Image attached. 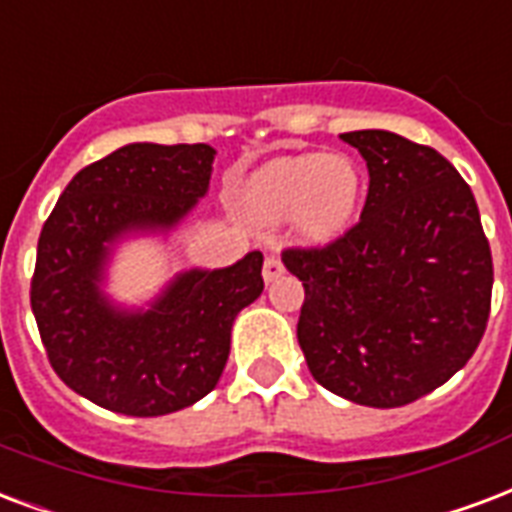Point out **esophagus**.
<instances>
[{
	"mask_svg": "<svg viewBox=\"0 0 512 512\" xmlns=\"http://www.w3.org/2000/svg\"><path fill=\"white\" fill-rule=\"evenodd\" d=\"M283 272H286V267H283V259H280V256H275V253H272V256H267V259H264V280H267V283H272L275 278H280Z\"/></svg>",
	"mask_w": 512,
	"mask_h": 512,
	"instance_id": "obj_1",
	"label": "esophagus"
}]
</instances>
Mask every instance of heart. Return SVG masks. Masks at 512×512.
Returning a JSON list of instances; mask_svg holds the SVG:
<instances>
[{"instance_id": "heart-1", "label": "heart", "mask_w": 512, "mask_h": 512, "mask_svg": "<svg viewBox=\"0 0 512 512\" xmlns=\"http://www.w3.org/2000/svg\"><path fill=\"white\" fill-rule=\"evenodd\" d=\"M364 178L348 156L305 153L270 161L253 175L248 205L264 221L299 215L302 232L313 240H332L348 229L359 210Z\"/></svg>"}]
</instances>
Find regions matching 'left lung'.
Masks as SVG:
<instances>
[{
  "mask_svg": "<svg viewBox=\"0 0 512 512\" xmlns=\"http://www.w3.org/2000/svg\"><path fill=\"white\" fill-rule=\"evenodd\" d=\"M343 140L367 161V202L340 237L283 251L305 286L297 340L332 394L402 407L443 386L478 348L491 248L470 186L445 156L380 129Z\"/></svg>",
  "mask_w": 512,
  "mask_h": 512,
  "instance_id": "1",
  "label": "left lung"
}]
</instances>
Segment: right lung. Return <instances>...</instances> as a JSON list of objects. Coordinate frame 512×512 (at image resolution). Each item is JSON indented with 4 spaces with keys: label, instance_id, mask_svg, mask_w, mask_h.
<instances>
[{
    "label": "right lung",
    "instance_id": "1",
    "mask_svg": "<svg viewBox=\"0 0 512 512\" xmlns=\"http://www.w3.org/2000/svg\"><path fill=\"white\" fill-rule=\"evenodd\" d=\"M215 151L134 142L69 180L42 226L32 313L53 372L94 405L151 418L210 394L229 359L234 315L264 291L259 251L186 272L148 313L99 294L107 245L129 229H169L210 186Z\"/></svg>",
    "mask_w": 512,
    "mask_h": 512
}]
</instances>
